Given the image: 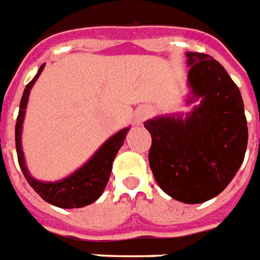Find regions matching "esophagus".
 Returning a JSON list of instances; mask_svg holds the SVG:
<instances>
[{
    "instance_id": "34e87169",
    "label": "esophagus",
    "mask_w": 260,
    "mask_h": 260,
    "mask_svg": "<svg viewBox=\"0 0 260 260\" xmlns=\"http://www.w3.org/2000/svg\"><path fill=\"white\" fill-rule=\"evenodd\" d=\"M147 115H149V110L139 111L138 114H137V122H142Z\"/></svg>"
}]
</instances>
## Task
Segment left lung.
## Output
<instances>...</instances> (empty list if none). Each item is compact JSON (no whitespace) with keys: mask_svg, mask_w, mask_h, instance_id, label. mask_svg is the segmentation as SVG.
I'll return each instance as SVG.
<instances>
[{"mask_svg":"<svg viewBox=\"0 0 260 260\" xmlns=\"http://www.w3.org/2000/svg\"><path fill=\"white\" fill-rule=\"evenodd\" d=\"M191 98L186 117L145 122L151 134L150 169L159 187L183 203H202L227 187L244 159L248 128L241 91L219 62L187 51Z\"/></svg>","mask_w":260,"mask_h":260,"instance_id":"left-lung-1","label":"left lung"}]
</instances>
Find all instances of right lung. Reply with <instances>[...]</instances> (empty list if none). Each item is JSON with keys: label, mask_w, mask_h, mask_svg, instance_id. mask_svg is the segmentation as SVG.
<instances>
[{"label": "right lung", "mask_w": 260, "mask_h": 260, "mask_svg": "<svg viewBox=\"0 0 260 260\" xmlns=\"http://www.w3.org/2000/svg\"><path fill=\"white\" fill-rule=\"evenodd\" d=\"M44 68L45 63L38 69L36 77L27 83L23 90L21 104H19V111L16 123V149L19 167L26 178L27 183L33 187L34 191L37 192L45 202L61 207V209L85 207L90 203L95 202L104 192L109 178H110L113 160L123 145V141H125L126 134L130 127L122 128L121 132L110 137L86 164L82 167H79L76 173H73L72 175L63 178L61 181L41 182L31 177L25 166L22 146H21V134H22L23 117H25V111H26L30 90L42 73Z\"/></svg>", "instance_id": "add662e5"}]
</instances>
